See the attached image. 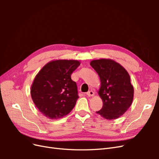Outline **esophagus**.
Wrapping results in <instances>:
<instances>
[{
  "instance_id": "esophagus-1",
  "label": "esophagus",
  "mask_w": 159,
  "mask_h": 159,
  "mask_svg": "<svg viewBox=\"0 0 159 159\" xmlns=\"http://www.w3.org/2000/svg\"><path fill=\"white\" fill-rule=\"evenodd\" d=\"M86 94H87V95L89 96V97H92V96L94 95L95 93L92 90H90V91H88V92H87V93H86Z\"/></svg>"
}]
</instances>
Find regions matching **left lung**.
<instances>
[{
	"label": "left lung",
	"mask_w": 159,
	"mask_h": 159,
	"mask_svg": "<svg viewBox=\"0 0 159 159\" xmlns=\"http://www.w3.org/2000/svg\"><path fill=\"white\" fill-rule=\"evenodd\" d=\"M90 65L101 80L98 93L103 101V107L96 113L108 120L122 116L133 100L134 88L128 72L121 65L110 59L93 60Z\"/></svg>",
	"instance_id": "8db88e82"
}]
</instances>
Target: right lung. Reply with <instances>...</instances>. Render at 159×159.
<instances>
[{
	"label": "right lung",
	"instance_id": "right-lung-1",
	"mask_svg": "<svg viewBox=\"0 0 159 159\" xmlns=\"http://www.w3.org/2000/svg\"><path fill=\"white\" fill-rule=\"evenodd\" d=\"M80 65L78 60L52 61L35 77L31 86V97L45 117L60 119L74 107L79 96L76 83L71 79V75Z\"/></svg>",
	"mask_w": 159,
	"mask_h": 159
}]
</instances>
